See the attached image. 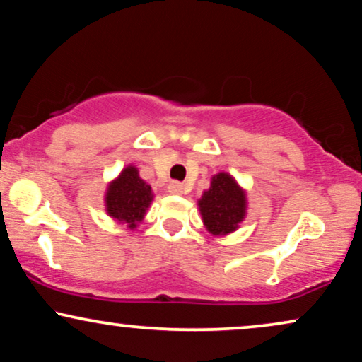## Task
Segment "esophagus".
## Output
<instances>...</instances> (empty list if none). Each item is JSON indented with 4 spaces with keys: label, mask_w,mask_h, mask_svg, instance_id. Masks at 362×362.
<instances>
[{
    "label": "esophagus",
    "mask_w": 362,
    "mask_h": 362,
    "mask_svg": "<svg viewBox=\"0 0 362 362\" xmlns=\"http://www.w3.org/2000/svg\"><path fill=\"white\" fill-rule=\"evenodd\" d=\"M184 184H180V182H170V184H168V192H170V194H175V195H180V194H184Z\"/></svg>",
    "instance_id": "34e87169"
}]
</instances>
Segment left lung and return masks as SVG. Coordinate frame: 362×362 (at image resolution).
Segmentation results:
<instances>
[{"mask_svg": "<svg viewBox=\"0 0 362 362\" xmlns=\"http://www.w3.org/2000/svg\"><path fill=\"white\" fill-rule=\"evenodd\" d=\"M202 222L212 235L235 232L247 214V194L230 173L218 172L199 199Z\"/></svg>", "mask_w": 362, "mask_h": 362, "instance_id": "obj_1", "label": "left lung"}]
</instances>
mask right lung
Returning <instances> with one entry per match:
<instances>
[{
    "label": "right lung",
    "mask_w": 362,
    "mask_h": 362,
    "mask_svg": "<svg viewBox=\"0 0 362 362\" xmlns=\"http://www.w3.org/2000/svg\"><path fill=\"white\" fill-rule=\"evenodd\" d=\"M153 200V192L144 178H140L139 168L127 165L120 175L113 178L105 192V210L113 221L127 223V228H134L144 221L145 214Z\"/></svg>",
    "instance_id": "right-lung-1"
}]
</instances>
